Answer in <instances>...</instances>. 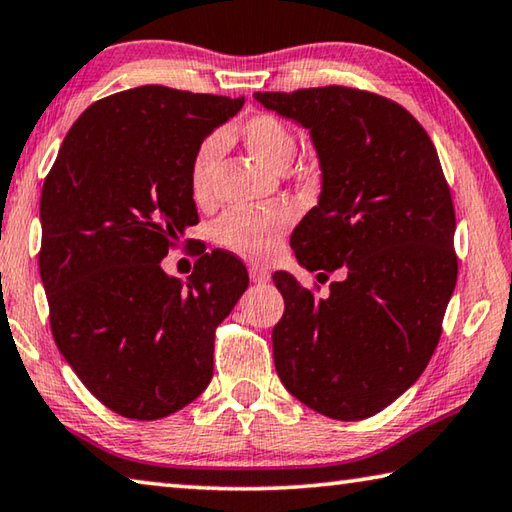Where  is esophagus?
<instances>
[{"instance_id": "1", "label": "esophagus", "mask_w": 512, "mask_h": 512, "mask_svg": "<svg viewBox=\"0 0 512 512\" xmlns=\"http://www.w3.org/2000/svg\"><path fill=\"white\" fill-rule=\"evenodd\" d=\"M248 275H250V282H255V284H266L268 280H271V273H268L262 266H250Z\"/></svg>"}]
</instances>
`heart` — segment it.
I'll return each mask as SVG.
<instances>
[{
  "mask_svg": "<svg viewBox=\"0 0 512 512\" xmlns=\"http://www.w3.org/2000/svg\"><path fill=\"white\" fill-rule=\"evenodd\" d=\"M232 134L244 143L246 150L273 170H286L297 154V136L280 116L255 114L241 120L232 127ZM224 141L221 136L210 134L203 138L190 161V192L199 203H206L212 197V181H215L217 167L221 161ZM291 208L266 206L255 210H228L221 217L212 235L219 246L253 262H264L275 255L280 239L291 226Z\"/></svg>",
  "mask_w": 512,
  "mask_h": 512,
  "instance_id": "heart-1",
  "label": "heart"
}]
</instances>
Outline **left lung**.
I'll return each instance as SVG.
<instances>
[{
  "label": "left lung",
  "mask_w": 512,
  "mask_h": 512,
  "mask_svg": "<svg viewBox=\"0 0 512 512\" xmlns=\"http://www.w3.org/2000/svg\"><path fill=\"white\" fill-rule=\"evenodd\" d=\"M255 100L309 129L320 159L318 206L291 235L297 262L347 273L329 297L273 275L284 295L277 376L311 410L360 421L410 389L439 345L459 271L448 181L430 136L394 100L340 85Z\"/></svg>",
  "instance_id": "left-lung-1"
}]
</instances>
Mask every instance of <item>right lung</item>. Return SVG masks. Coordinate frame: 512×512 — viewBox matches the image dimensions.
Listing matches in <instances>:
<instances>
[{
  "mask_svg": "<svg viewBox=\"0 0 512 512\" xmlns=\"http://www.w3.org/2000/svg\"><path fill=\"white\" fill-rule=\"evenodd\" d=\"M244 98L161 85L118 91L82 111L46 174L40 275L53 340L98 401L156 421L192 403L215 367V331L248 288L226 250L188 282L161 259L199 224L190 161Z\"/></svg>",
  "mask_w": 512,
  "mask_h": 512,
  "instance_id": "1",
  "label": "right lung"
}]
</instances>
